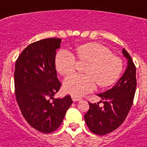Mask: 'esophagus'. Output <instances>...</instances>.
Listing matches in <instances>:
<instances>
[{"label": "esophagus", "instance_id": "esophagus-1", "mask_svg": "<svg viewBox=\"0 0 147 147\" xmlns=\"http://www.w3.org/2000/svg\"><path fill=\"white\" fill-rule=\"evenodd\" d=\"M71 98H72V101H73V102H80V101L81 100V98H77V97H74V96H71Z\"/></svg>", "mask_w": 147, "mask_h": 147}]
</instances>
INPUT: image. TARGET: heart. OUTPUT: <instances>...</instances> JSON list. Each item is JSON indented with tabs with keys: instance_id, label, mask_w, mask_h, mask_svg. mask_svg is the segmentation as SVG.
<instances>
[{
	"instance_id": "obj_1",
	"label": "heart",
	"mask_w": 147,
	"mask_h": 147,
	"mask_svg": "<svg viewBox=\"0 0 147 147\" xmlns=\"http://www.w3.org/2000/svg\"><path fill=\"white\" fill-rule=\"evenodd\" d=\"M80 60L90 62L85 69L87 75L73 74L65 79L63 90L74 97H81L94 90L96 83L101 87L115 83L123 71V61L111 55V51L99 43L90 42L77 48ZM76 58L70 51L60 50L55 57V67L62 76H68L76 68Z\"/></svg>"
}]
</instances>
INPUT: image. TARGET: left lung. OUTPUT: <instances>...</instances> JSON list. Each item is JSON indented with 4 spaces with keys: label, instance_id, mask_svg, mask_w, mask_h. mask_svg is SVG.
I'll use <instances>...</instances> for the list:
<instances>
[{
    "label": "left lung",
    "instance_id": "obj_1",
    "mask_svg": "<svg viewBox=\"0 0 147 147\" xmlns=\"http://www.w3.org/2000/svg\"><path fill=\"white\" fill-rule=\"evenodd\" d=\"M127 59L125 72L112 88L97 94L104 106L89 103L90 108L84 115L89 129L96 134L105 135L117 129L126 118L132 105L136 90V67L125 49L122 50ZM102 102V101H100Z\"/></svg>",
    "mask_w": 147,
    "mask_h": 147
}]
</instances>
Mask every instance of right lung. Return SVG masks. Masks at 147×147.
Here are the masks:
<instances>
[{"label":"right lung","instance_id":"1","mask_svg":"<svg viewBox=\"0 0 147 147\" xmlns=\"http://www.w3.org/2000/svg\"><path fill=\"white\" fill-rule=\"evenodd\" d=\"M61 41L49 38L32 43L15 66V92L19 108L30 125L42 133L59 128L72 104L70 96L54 97L61 86L55 69L56 50Z\"/></svg>","mask_w":147,"mask_h":147}]
</instances>
